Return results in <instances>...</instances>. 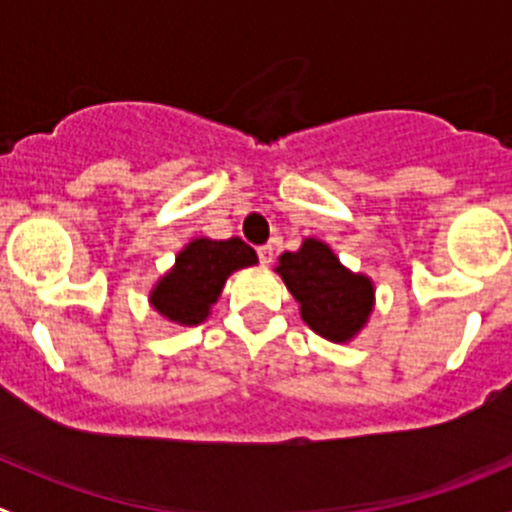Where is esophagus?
Wrapping results in <instances>:
<instances>
[{
	"instance_id": "34e87169",
	"label": "esophagus",
	"mask_w": 512,
	"mask_h": 512,
	"mask_svg": "<svg viewBox=\"0 0 512 512\" xmlns=\"http://www.w3.org/2000/svg\"><path fill=\"white\" fill-rule=\"evenodd\" d=\"M257 257H260L262 265H270V262L275 260V247H272V245L257 247Z\"/></svg>"
}]
</instances>
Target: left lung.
<instances>
[{"mask_svg":"<svg viewBox=\"0 0 512 512\" xmlns=\"http://www.w3.org/2000/svg\"><path fill=\"white\" fill-rule=\"evenodd\" d=\"M275 270L299 302L309 329L329 342L354 339L374 309L369 277L349 272L322 240L307 237L297 252L280 255Z\"/></svg>","mask_w":512,"mask_h":512,"instance_id":"obj_1","label":"left lung"}]
</instances>
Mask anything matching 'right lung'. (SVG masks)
<instances>
[{
	"label": "right lung",
	"instance_id": "add662e5",
	"mask_svg": "<svg viewBox=\"0 0 512 512\" xmlns=\"http://www.w3.org/2000/svg\"><path fill=\"white\" fill-rule=\"evenodd\" d=\"M257 262L255 250L240 237L230 240L188 242L175 257L173 270L165 272L151 292V304L168 322L195 327L205 322L218 302L227 277Z\"/></svg>",
	"mask_w": 512,
	"mask_h": 512
}]
</instances>
